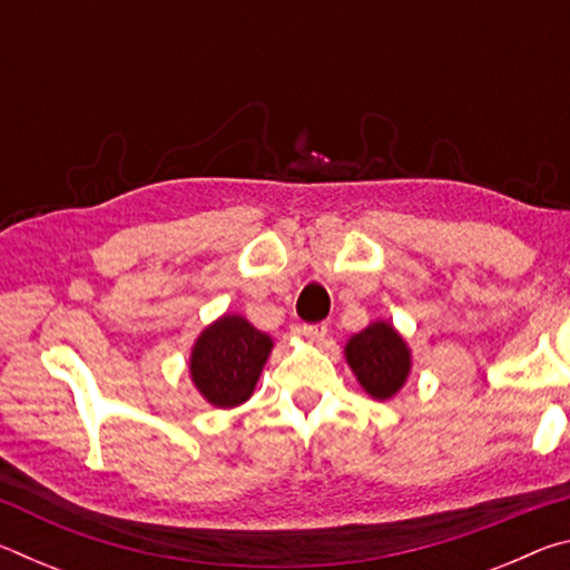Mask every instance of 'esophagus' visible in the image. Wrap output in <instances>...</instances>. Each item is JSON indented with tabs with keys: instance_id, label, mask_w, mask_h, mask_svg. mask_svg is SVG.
I'll use <instances>...</instances> for the list:
<instances>
[{
	"instance_id": "esophagus-1",
	"label": "esophagus",
	"mask_w": 570,
	"mask_h": 570,
	"mask_svg": "<svg viewBox=\"0 0 570 570\" xmlns=\"http://www.w3.org/2000/svg\"><path fill=\"white\" fill-rule=\"evenodd\" d=\"M302 334L312 342H324L326 334H330V326H326V324H304Z\"/></svg>"
}]
</instances>
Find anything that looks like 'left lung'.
I'll use <instances>...</instances> for the list:
<instances>
[{"label": "left lung", "mask_w": 570, "mask_h": 570, "mask_svg": "<svg viewBox=\"0 0 570 570\" xmlns=\"http://www.w3.org/2000/svg\"><path fill=\"white\" fill-rule=\"evenodd\" d=\"M344 354L356 380L374 400H390L397 394L410 374L407 344L384 322H374L354 334Z\"/></svg>", "instance_id": "1"}]
</instances>
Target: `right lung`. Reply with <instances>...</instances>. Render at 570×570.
<instances>
[{"label": "right lung", "instance_id": "right-lung-1", "mask_svg": "<svg viewBox=\"0 0 570 570\" xmlns=\"http://www.w3.org/2000/svg\"><path fill=\"white\" fill-rule=\"evenodd\" d=\"M272 346V336L254 330L244 316L226 314L198 336L190 377L210 404L236 407L254 392Z\"/></svg>", "mask_w": 570, "mask_h": 570}]
</instances>
